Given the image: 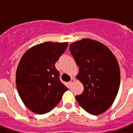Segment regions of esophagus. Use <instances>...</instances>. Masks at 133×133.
<instances>
[{
  "instance_id": "obj_1",
  "label": "esophagus",
  "mask_w": 133,
  "mask_h": 133,
  "mask_svg": "<svg viewBox=\"0 0 133 133\" xmlns=\"http://www.w3.org/2000/svg\"><path fill=\"white\" fill-rule=\"evenodd\" d=\"M74 82H75V79H71V80H70V81L69 82V84H70V85H71V84H72V83H74Z\"/></svg>"
}]
</instances>
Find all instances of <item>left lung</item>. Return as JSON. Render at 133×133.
<instances>
[{"instance_id": "8db88e82", "label": "left lung", "mask_w": 133, "mask_h": 133, "mask_svg": "<svg viewBox=\"0 0 133 133\" xmlns=\"http://www.w3.org/2000/svg\"><path fill=\"white\" fill-rule=\"evenodd\" d=\"M70 51L79 68L77 78L84 90L76 99L88 113L104 112L115 101L120 85L119 67L108 48L92 39L72 43Z\"/></svg>"}]
</instances>
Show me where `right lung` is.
Wrapping results in <instances>:
<instances>
[{
  "label": "right lung",
  "mask_w": 133,
  "mask_h": 133,
  "mask_svg": "<svg viewBox=\"0 0 133 133\" xmlns=\"http://www.w3.org/2000/svg\"><path fill=\"white\" fill-rule=\"evenodd\" d=\"M67 48L68 43L45 42L31 48L22 56L16 70V87L31 111L38 115L50 112L68 90L55 68Z\"/></svg>",
  "instance_id": "add662e5"
}]
</instances>
